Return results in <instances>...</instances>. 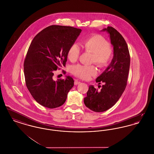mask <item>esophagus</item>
I'll use <instances>...</instances> for the list:
<instances>
[{
  "mask_svg": "<svg viewBox=\"0 0 154 154\" xmlns=\"http://www.w3.org/2000/svg\"><path fill=\"white\" fill-rule=\"evenodd\" d=\"M80 83V81H79L78 80H75V81H74V84L75 85H78V84H79Z\"/></svg>",
  "mask_w": 154,
  "mask_h": 154,
  "instance_id": "esophagus-1",
  "label": "esophagus"
}]
</instances>
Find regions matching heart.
<instances>
[{
    "label": "heart",
    "mask_w": 154,
    "mask_h": 154,
    "mask_svg": "<svg viewBox=\"0 0 154 154\" xmlns=\"http://www.w3.org/2000/svg\"><path fill=\"white\" fill-rule=\"evenodd\" d=\"M84 51L93 54L92 62L100 68L108 66L112 57V49L107 40L99 35H93L85 39L81 44ZM80 50L77 45H72L67 52V58L72 62H76L80 57ZM73 73L77 77L88 80L95 75L97 71L95 66L77 65L72 68Z\"/></svg>",
    "instance_id": "b5f03b06"
}]
</instances>
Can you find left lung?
<instances>
[{
  "instance_id": "1",
  "label": "left lung",
  "mask_w": 154,
  "mask_h": 154,
  "mask_svg": "<svg viewBox=\"0 0 154 154\" xmlns=\"http://www.w3.org/2000/svg\"><path fill=\"white\" fill-rule=\"evenodd\" d=\"M102 31L110 35L114 56L107 69L96 79L104 82L100 91L90 85L84 102L87 107L95 112H103L112 107L124 92L130 67V54L124 38L117 30L108 26Z\"/></svg>"
}]
</instances>
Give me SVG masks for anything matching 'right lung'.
Wrapping results in <instances>:
<instances>
[{
	"label": "right lung",
	"mask_w": 154,
	"mask_h": 154,
	"mask_svg": "<svg viewBox=\"0 0 154 154\" xmlns=\"http://www.w3.org/2000/svg\"><path fill=\"white\" fill-rule=\"evenodd\" d=\"M81 32L72 26L51 25L33 39L24 61V75L31 95L42 106L54 109L65 102L73 79L66 76L55 81L54 72L65 66L68 50Z\"/></svg>",
	"instance_id": "1"
}]
</instances>
